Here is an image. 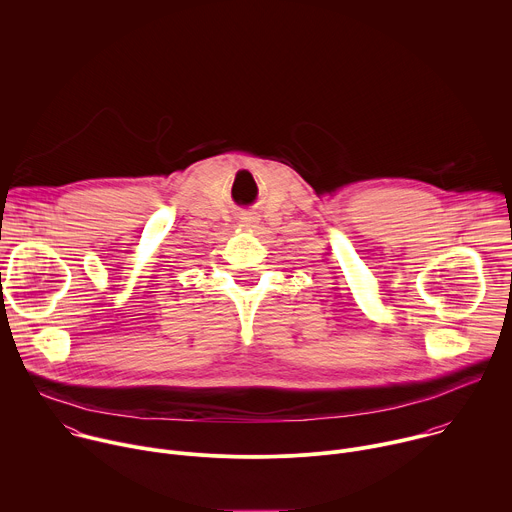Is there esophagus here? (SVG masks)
Instances as JSON below:
<instances>
[{
    "label": "esophagus",
    "instance_id": "obj_1",
    "mask_svg": "<svg viewBox=\"0 0 512 512\" xmlns=\"http://www.w3.org/2000/svg\"><path fill=\"white\" fill-rule=\"evenodd\" d=\"M241 227H247V229L257 227V219L251 215H245V217H241Z\"/></svg>",
    "mask_w": 512,
    "mask_h": 512
}]
</instances>
